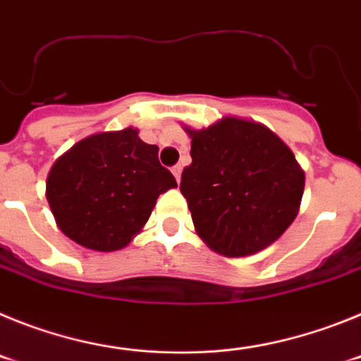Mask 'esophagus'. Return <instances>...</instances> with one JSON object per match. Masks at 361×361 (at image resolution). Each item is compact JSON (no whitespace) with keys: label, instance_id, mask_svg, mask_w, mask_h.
<instances>
[{"label":"esophagus","instance_id":"obj_1","mask_svg":"<svg viewBox=\"0 0 361 361\" xmlns=\"http://www.w3.org/2000/svg\"><path fill=\"white\" fill-rule=\"evenodd\" d=\"M171 173L175 175V178H177V183H178V180H180V173H183V166L180 164L173 166V168H171Z\"/></svg>","mask_w":361,"mask_h":361}]
</instances>
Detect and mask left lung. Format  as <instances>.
I'll list each match as a JSON object with an SVG mask.
<instances>
[{"label":"left lung","instance_id":"8db88e82","mask_svg":"<svg viewBox=\"0 0 361 361\" xmlns=\"http://www.w3.org/2000/svg\"><path fill=\"white\" fill-rule=\"evenodd\" d=\"M191 164L184 168L195 231L224 257H250L293 224L305 173L286 142L262 123L226 116L208 128L184 126Z\"/></svg>","mask_w":361,"mask_h":361}]
</instances>
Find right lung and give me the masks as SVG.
Wrapping results in <instances>:
<instances>
[{
  "label": "right lung",
  "mask_w": 361,
  "mask_h": 361,
  "mask_svg": "<svg viewBox=\"0 0 361 361\" xmlns=\"http://www.w3.org/2000/svg\"><path fill=\"white\" fill-rule=\"evenodd\" d=\"M157 153L133 126L75 142L47 177V200L59 229L88 250L126 247L148 222L159 195L177 188Z\"/></svg>",
  "instance_id": "1"
}]
</instances>
